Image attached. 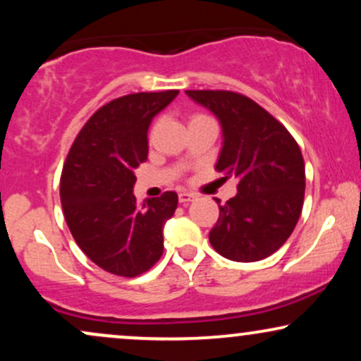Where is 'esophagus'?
I'll list each match as a JSON object with an SVG mask.
<instances>
[{"label": "esophagus", "instance_id": "obj_1", "mask_svg": "<svg viewBox=\"0 0 361 361\" xmlns=\"http://www.w3.org/2000/svg\"><path fill=\"white\" fill-rule=\"evenodd\" d=\"M193 195L192 193H186V192H181L180 195H178V200H180V204H190V202L193 200Z\"/></svg>", "mask_w": 361, "mask_h": 361}]
</instances>
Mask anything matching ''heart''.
Listing matches in <instances>:
<instances>
[{"label":"heart","instance_id":"heart-1","mask_svg":"<svg viewBox=\"0 0 361 361\" xmlns=\"http://www.w3.org/2000/svg\"><path fill=\"white\" fill-rule=\"evenodd\" d=\"M209 118H212V117H209V115L204 114V111H195V114H192V117H190V123L200 122V120H209ZM154 130H156V126L152 127V130H151V135L154 134Z\"/></svg>","mask_w":361,"mask_h":361}]
</instances>
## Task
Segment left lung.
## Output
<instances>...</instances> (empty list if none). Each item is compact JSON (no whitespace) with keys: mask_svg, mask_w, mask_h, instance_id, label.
I'll list each match as a JSON object with an SVG mask.
<instances>
[{"mask_svg":"<svg viewBox=\"0 0 361 361\" xmlns=\"http://www.w3.org/2000/svg\"><path fill=\"white\" fill-rule=\"evenodd\" d=\"M186 94L221 120L224 146L215 171L222 180H238V195L219 205L210 244L233 261L268 258L283 246L302 214L305 164L299 144L270 111L241 93L188 90Z\"/></svg>","mask_w":361,"mask_h":361,"instance_id":"obj_1","label":"left lung"}]
</instances>
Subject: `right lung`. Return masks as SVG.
<instances>
[{
    "label": "right lung",
    "mask_w": 361,
    "mask_h": 361,
    "mask_svg": "<svg viewBox=\"0 0 361 361\" xmlns=\"http://www.w3.org/2000/svg\"><path fill=\"white\" fill-rule=\"evenodd\" d=\"M178 90L130 93L100 106L82 126L61 175V204L74 241L102 270L142 275L163 256V226L178 195L137 204L135 168L147 159V128Z\"/></svg>",
    "instance_id": "right-lung-1"
}]
</instances>
